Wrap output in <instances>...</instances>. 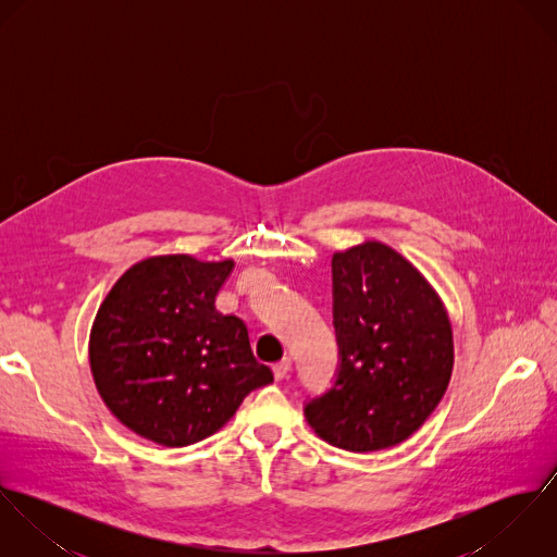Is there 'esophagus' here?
Wrapping results in <instances>:
<instances>
[{
	"instance_id": "esophagus-1",
	"label": "esophagus",
	"mask_w": 557,
	"mask_h": 557,
	"mask_svg": "<svg viewBox=\"0 0 557 557\" xmlns=\"http://www.w3.org/2000/svg\"><path fill=\"white\" fill-rule=\"evenodd\" d=\"M272 371H274V377H276V382L285 380V377H287V373L292 371V358H283L281 362H276V364L272 367Z\"/></svg>"
}]
</instances>
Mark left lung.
<instances>
[{
	"label": "left lung",
	"mask_w": 557,
	"mask_h": 557,
	"mask_svg": "<svg viewBox=\"0 0 557 557\" xmlns=\"http://www.w3.org/2000/svg\"><path fill=\"white\" fill-rule=\"evenodd\" d=\"M338 373L305 405L319 437L349 453L397 446L444 397L455 362L442 298L395 248L369 239L332 255Z\"/></svg>",
	"instance_id": "obj_1"
}]
</instances>
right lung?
Here are the masks:
<instances>
[{
  "instance_id": "obj_1",
  "label": "right lung",
  "mask_w": 557,
  "mask_h": 557,
  "mask_svg": "<svg viewBox=\"0 0 557 557\" xmlns=\"http://www.w3.org/2000/svg\"><path fill=\"white\" fill-rule=\"evenodd\" d=\"M234 261L148 257L100 305L89 334L98 395L137 435L182 448L214 435L255 388L272 384L248 330L214 300Z\"/></svg>"
}]
</instances>
